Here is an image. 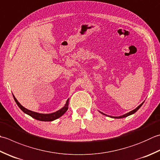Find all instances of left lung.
<instances>
[{"label":"left lung","instance_id":"left-lung-1","mask_svg":"<svg viewBox=\"0 0 160 160\" xmlns=\"http://www.w3.org/2000/svg\"><path fill=\"white\" fill-rule=\"evenodd\" d=\"M143 102H144V101H143V102L142 103V104H140V105L138 106V107L134 109H133V110L129 112H128V113H126V114H123V115L120 116V117H112V116H108L107 114H104V113H102V112H100V111H99V112H100V113H101L102 114L107 116V117H110V118H125V117H128V116L132 115V114H133L135 113V112H136L137 110H138V109H139L141 107H142V105H143Z\"/></svg>","mask_w":160,"mask_h":160}]
</instances>
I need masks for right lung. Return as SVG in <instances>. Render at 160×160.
Listing matches in <instances>:
<instances>
[{"instance_id": "obj_1", "label": "right lung", "mask_w": 160, "mask_h": 160, "mask_svg": "<svg viewBox=\"0 0 160 160\" xmlns=\"http://www.w3.org/2000/svg\"><path fill=\"white\" fill-rule=\"evenodd\" d=\"M13 97H14V99L16 103H17V105L19 107V108L24 112L25 114L29 115V116H30V117H32V118H35V119L38 120V121H52L57 119V118L61 117L67 111V109L68 108V100L69 99L67 100L64 107L60 109H59V110H58V111L52 112V113H50V114L39 113V112L31 111V110H30V109L25 108L23 106H22L20 104V102L17 101V99L15 98V96L14 95H13Z\"/></svg>"}]
</instances>
